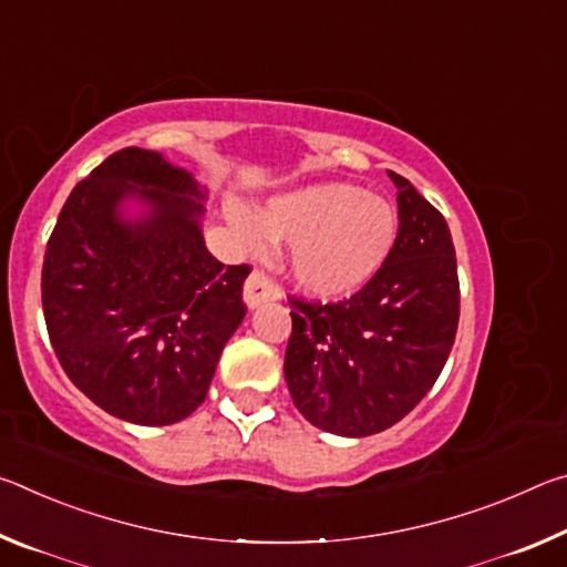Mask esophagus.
<instances>
[{
	"label": "esophagus",
	"mask_w": 567,
	"mask_h": 567,
	"mask_svg": "<svg viewBox=\"0 0 567 567\" xmlns=\"http://www.w3.org/2000/svg\"><path fill=\"white\" fill-rule=\"evenodd\" d=\"M280 297H282V287L277 285L265 270H255L252 275L247 277V282H245V302H247V307H257L262 302L280 300Z\"/></svg>",
	"instance_id": "obj_1"
}]
</instances>
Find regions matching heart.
Returning <instances> with one entry per match:
<instances>
[{
	"label": "heart",
	"mask_w": 567,
	"mask_h": 567,
	"mask_svg": "<svg viewBox=\"0 0 567 567\" xmlns=\"http://www.w3.org/2000/svg\"><path fill=\"white\" fill-rule=\"evenodd\" d=\"M249 243L290 239V267L307 292L350 295L378 275L398 239L390 199L350 182H318L272 197L257 219L235 215Z\"/></svg>",
	"instance_id": "obj_1"
}]
</instances>
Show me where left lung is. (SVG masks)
I'll return each mask as SVG.
<instances>
[{
	"label": "left lung",
	"mask_w": 567,
	"mask_h": 567,
	"mask_svg": "<svg viewBox=\"0 0 567 567\" xmlns=\"http://www.w3.org/2000/svg\"><path fill=\"white\" fill-rule=\"evenodd\" d=\"M390 177L400 227L378 275L340 302L290 297L285 380L292 402L315 427L344 437L382 433L427 395L460 320L445 217L405 177Z\"/></svg>",
	"instance_id": "8db88e82"
}]
</instances>
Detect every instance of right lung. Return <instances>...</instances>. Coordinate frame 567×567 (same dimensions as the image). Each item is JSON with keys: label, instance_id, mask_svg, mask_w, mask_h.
<instances>
[{"label": "right lung", "instance_id": "right-lung-1", "mask_svg": "<svg viewBox=\"0 0 567 567\" xmlns=\"http://www.w3.org/2000/svg\"><path fill=\"white\" fill-rule=\"evenodd\" d=\"M127 196L151 215L122 220ZM199 199L189 172L124 147L76 182L47 243L42 310L56 360L120 420L172 425L195 412L247 312L252 270L209 255Z\"/></svg>", "mask_w": 567, "mask_h": 567}]
</instances>
